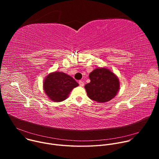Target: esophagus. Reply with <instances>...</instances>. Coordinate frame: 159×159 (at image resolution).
<instances>
[{"mask_svg": "<svg viewBox=\"0 0 159 159\" xmlns=\"http://www.w3.org/2000/svg\"><path fill=\"white\" fill-rule=\"evenodd\" d=\"M79 85H80V87H83V86L84 85V83L82 81H81V80H80V81L79 82Z\"/></svg>", "mask_w": 159, "mask_h": 159, "instance_id": "1", "label": "esophagus"}]
</instances>
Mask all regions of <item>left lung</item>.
Segmentation results:
<instances>
[{
	"label": "left lung",
	"mask_w": 159,
	"mask_h": 159,
	"mask_svg": "<svg viewBox=\"0 0 159 159\" xmlns=\"http://www.w3.org/2000/svg\"><path fill=\"white\" fill-rule=\"evenodd\" d=\"M90 83L84 87L88 97L103 103L114 98L119 91L120 82L118 76L106 67H98L90 73Z\"/></svg>",
	"instance_id": "1"
}]
</instances>
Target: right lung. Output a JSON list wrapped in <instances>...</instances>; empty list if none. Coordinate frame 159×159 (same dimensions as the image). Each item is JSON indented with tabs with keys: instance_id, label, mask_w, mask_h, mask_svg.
Wrapping results in <instances>:
<instances>
[{
	"instance_id": "right-lung-1",
	"label": "right lung",
	"mask_w": 159,
	"mask_h": 159,
	"mask_svg": "<svg viewBox=\"0 0 159 159\" xmlns=\"http://www.w3.org/2000/svg\"><path fill=\"white\" fill-rule=\"evenodd\" d=\"M79 84L69 75L61 72L50 73L43 80L44 92L50 100L59 102L69 98Z\"/></svg>"
}]
</instances>
